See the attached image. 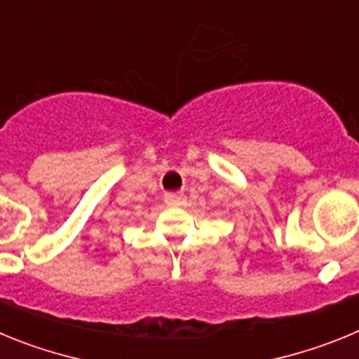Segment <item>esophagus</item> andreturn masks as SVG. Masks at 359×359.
I'll return each mask as SVG.
<instances>
[{
    "instance_id": "obj_1",
    "label": "esophagus",
    "mask_w": 359,
    "mask_h": 359,
    "mask_svg": "<svg viewBox=\"0 0 359 359\" xmlns=\"http://www.w3.org/2000/svg\"><path fill=\"white\" fill-rule=\"evenodd\" d=\"M165 203H167L169 207H183L187 203V198L183 194L169 192V194H165Z\"/></svg>"
}]
</instances>
